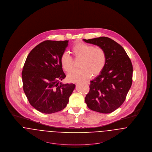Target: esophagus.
I'll list each match as a JSON object with an SVG mask.
<instances>
[{"mask_svg": "<svg viewBox=\"0 0 152 152\" xmlns=\"http://www.w3.org/2000/svg\"><path fill=\"white\" fill-rule=\"evenodd\" d=\"M85 82H86V83H87V84H89V81H85Z\"/></svg>", "mask_w": 152, "mask_h": 152, "instance_id": "esophagus-1", "label": "esophagus"}]
</instances>
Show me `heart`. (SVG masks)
Masks as SVG:
<instances>
[{"mask_svg": "<svg viewBox=\"0 0 152 152\" xmlns=\"http://www.w3.org/2000/svg\"><path fill=\"white\" fill-rule=\"evenodd\" d=\"M76 58H81V68L74 69L68 75V79L71 82H79L88 79L91 76H96L103 70L106 63V54L101 48L83 42L75 44L72 48ZM63 69L66 72L71 71L73 67V60L67 53H64L60 58Z\"/></svg>", "mask_w": 152, "mask_h": 152, "instance_id": "obj_1", "label": "heart"}]
</instances>
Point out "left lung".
Masks as SVG:
<instances>
[{
  "label": "left lung",
  "instance_id": "obj_1",
  "mask_svg": "<svg viewBox=\"0 0 152 152\" xmlns=\"http://www.w3.org/2000/svg\"><path fill=\"white\" fill-rule=\"evenodd\" d=\"M97 45L106 54V63L102 72L90 81L89 92L85 98L91 110L111 113L120 107L132 84L133 65L125 49L112 39L101 37L83 39Z\"/></svg>",
  "mask_w": 152,
  "mask_h": 152
}]
</instances>
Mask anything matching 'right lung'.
<instances>
[{"label":"right lung","mask_w":152,"mask_h":152,"mask_svg":"<svg viewBox=\"0 0 152 152\" xmlns=\"http://www.w3.org/2000/svg\"><path fill=\"white\" fill-rule=\"evenodd\" d=\"M68 45V41L47 40L27 56L22 72L23 88L30 104L41 113L62 110L75 88L60 83L66 77L60 58Z\"/></svg>","instance_id":"1"}]
</instances>
